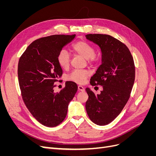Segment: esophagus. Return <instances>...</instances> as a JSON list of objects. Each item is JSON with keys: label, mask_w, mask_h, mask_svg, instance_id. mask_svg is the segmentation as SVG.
Instances as JSON below:
<instances>
[{"label": "esophagus", "mask_w": 156, "mask_h": 156, "mask_svg": "<svg viewBox=\"0 0 156 156\" xmlns=\"http://www.w3.org/2000/svg\"><path fill=\"white\" fill-rule=\"evenodd\" d=\"M78 89H79V90H80V91H84V88L81 85L78 86Z\"/></svg>", "instance_id": "esophagus-1"}]
</instances>
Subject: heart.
Returning <instances> with one entry per match:
<instances>
[{"label": "heart", "mask_w": 156, "mask_h": 156, "mask_svg": "<svg viewBox=\"0 0 156 156\" xmlns=\"http://www.w3.org/2000/svg\"><path fill=\"white\" fill-rule=\"evenodd\" d=\"M72 50L75 54L88 60L90 62H94L96 60L95 49L94 47L84 41L77 42L72 46ZM58 63L61 68L66 69L69 67L70 64V56L67 51L61 50L57 56ZM89 72L87 70H75L71 73L68 79L79 84H83L86 81L88 77Z\"/></svg>", "instance_id": "1"}]
</instances>
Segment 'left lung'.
<instances>
[{
	"label": "left lung",
	"instance_id": "8db88e82",
	"mask_svg": "<svg viewBox=\"0 0 156 156\" xmlns=\"http://www.w3.org/2000/svg\"><path fill=\"white\" fill-rule=\"evenodd\" d=\"M87 39L98 45L101 64L91 77V85H101L103 90L95 95L87 88V114L94 123H111L128 101L135 81V65L129 49L123 43L107 34H87Z\"/></svg>",
	"mask_w": 156,
	"mask_h": 156
}]
</instances>
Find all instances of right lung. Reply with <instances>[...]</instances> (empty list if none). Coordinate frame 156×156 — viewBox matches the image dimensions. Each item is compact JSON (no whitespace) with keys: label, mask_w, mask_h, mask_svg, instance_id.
<instances>
[{"label":"right lung","mask_w":156,"mask_h":156,"mask_svg":"<svg viewBox=\"0 0 156 156\" xmlns=\"http://www.w3.org/2000/svg\"><path fill=\"white\" fill-rule=\"evenodd\" d=\"M75 35H53L36 40L21 55L18 79L23 100L32 115L42 125L55 127L67 115L68 105L77 91V84L66 82L59 93L55 83L62 75L57 56Z\"/></svg>","instance_id":"obj_1"}]
</instances>
